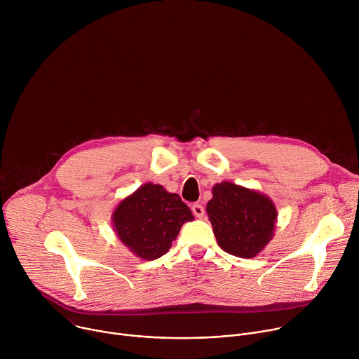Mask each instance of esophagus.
Returning a JSON list of instances; mask_svg holds the SVG:
<instances>
[{"label":"esophagus","instance_id":"34e87169","mask_svg":"<svg viewBox=\"0 0 359 359\" xmlns=\"http://www.w3.org/2000/svg\"><path fill=\"white\" fill-rule=\"evenodd\" d=\"M191 212H193V215H194L197 219H201V217L204 216V208L201 206V204H198V203L193 204V206H191Z\"/></svg>","mask_w":359,"mask_h":359}]
</instances>
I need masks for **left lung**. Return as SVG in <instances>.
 <instances>
[{
    "mask_svg": "<svg viewBox=\"0 0 359 359\" xmlns=\"http://www.w3.org/2000/svg\"><path fill=\"white\" fill-rule=\"evenodd\" d=\"M212 193L206 212L219 245L236 257H255L274 237L278 216L274 201L231 182L216 183Z\"/></svg>",
    "mask_w": 359,
    "mask_h": 359,
    "instance_id": "8db88e82",
    "label": "left lung"
}]
</instances>
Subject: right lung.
<instances>
[{
	"label": "right lung",
	"instance_id": "1",
	"mask_svg": "<svg viewBox=\"0 0 359 359\" xmlns=\"http://www.w3.org/2000/svg\"><path fill=\"white\" fill-rule=\"evenodd\" d=\"M193 219L179 194L155 183L142 184L112 212V226L121 243L147 262L165 255L182 226Z\"/></svg>",
	"mask_w": 359,
	"mask_h": 359
}]
</instances>
